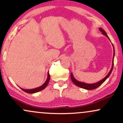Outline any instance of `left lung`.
Listing matches in <instances>:
<instances>
[{
    "mask_svg": "<svg viewBox=\"0 0 123 123\" xmlns=\"http://www.w3.org/2000/svg\"><path fill=\"white\" fill-rule=\"evenodd\" d=\"M99 30H100V31H101L102 33V34L103 35H105V36H106L107 37L108 39H110V38L108 37L106 32L104 30L102 29V28H99ZM112 44L113 48H114V55H113V59H112V67H111L110 71L109 72H108V73L107 74V75L106 77L104 78V79H103L102 80H101L99 81H98V82H97L96 83H94V84H86V83L80 82V81H77V80H76L75 78L74 77V76H73L72 73H71V80H72V82L74 83V84H75L76 86H79V87H81V88L86 89V90H93V89H96L99 86L101 85L107 79V78L110 76V74H111V72H112V71L113 67H114V56H115V49H114V45H113V44Z\"/></svg>",
    "mask_w": 123,
    "mask_h": 123,
    "instance_id": "obj_1",
    "label": "left lung"
}]
</instances>
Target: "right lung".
<instances>
[{"label":"right lung","mask_w":123,"mask_h":123,"mask_svg":"<svg viewBox=\"0 0 123 123\" xmlns=\"http://www.w3.org/2000/svg\"><path fill=\"white\" fill-rule=\"evenodd\" d=\"M50 74H49V72H48L47 80H46L44 84H43L42 85H41V86L36 87V88H34V89H25L21 88V87H20V88L22 90L24 91V92H26V93H27L32 94V93H37V92H40V91L43 90L44 88H46V87L47 86L48 84H49V81H50Z\"/></svg>","instance_id":"right-lung-1"}]
</instances>
